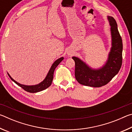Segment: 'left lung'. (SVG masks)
<instances>
[{"mask_svg": "<svg viewBox=\"0 0 132 132\" xmlns=\"http://www.w3.org/2000/svg\"><path fill=\"white\" fill-rule=\"evenodd\" d=\"M111 37V47L106 62L98 68H93L79 57L73 56L75 62V77L84 86L100 87L106 85L117 75L122 62L123 45L122 38L113 17L107 16Z\"/></svg>", "mask_w": 132, "mask_h": 132, "instance_id": "1", "label": "left lung"}]
</instances>
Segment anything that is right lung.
Here are the masks:
<instances>
[{"label":"right lung","instance_id":"right-lung-1","mask_svg":"<svg viewBox=\"0 0 132 132\" xmlns=\"http://www.w3.org/2000/svg\"><path fill=\"white\" fill-rule=\"evenodd\" d=\"M64 59L63 57H61L57 59L56 61H55L52 64L51 68L49 70L48 73L46 75V77L44 79L43 81H42L39 84H35V85H31V86H28V85H24L19 83V82H17L15 80H14L13 78L10 76V75L7 73L9 76L10 77L11 80L13 81H14L15 84H17L18 86L21 87L22 88H23L24 90L27 91V92L31 93H35L39 92L42 90H44L48 88L51 84H52V80L53 79V73H54V71L56 67L59 65V64L63 61Z\"/></svg>","mask_w":132,"mask_h":132}]
</instances>
